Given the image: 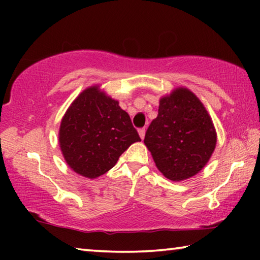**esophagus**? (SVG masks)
<instances>
[{"mask_svg": "<svg viewBox=\"0 0 260 260\" xmlns=\"http://www.w3.org/2000/svg\"><path fill=\"white\" fill-rule=\"evenodd\" d=\"M139 134H140V138L141 139H144V136H146V128H140L139 129Z\"/></svg>", "mask_w": 260, "mask_h": 260, "instance_id": "1", "label": "esophagus"}]
</instances>
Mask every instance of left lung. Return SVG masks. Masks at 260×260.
I'll return each mask as SVG.
<instances>
[{"mask_svg":"<svg viewBox=\"0 0 260 260\" xmlns=\"http://www.w3.org/2000/svg\"><path fill=\"white\" fill-rule=\"evenodd\" d=\"M217 136L201 101L179 88L159 102L158 116L146 132L144 143L158 170L172 181L199 173L212 155Z\"/></svg>","mask_w":260,"mask_h":260,"instance_id":"left-lung-1","label":"left lung"}]
</instances>
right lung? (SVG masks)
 Here are the masks:
<instances>
[{"mask_svg": "<svg viewBox=\"0 0 260 260\" xmlns=\"http://www.w3.org/2000/svg\"><path fill=\"white\" fill-rule=\"evenodd\" d=\"M138 141L141 139L128 113L98 87L78 96L59 128L65 160L74 172L90 179L111 170L121 153Z\"/></svg>", "mask_w": 260, "mask_h": 260, "instance_id": "right-lung-1", "label": "right lung"}]
</instances>
